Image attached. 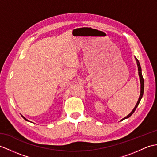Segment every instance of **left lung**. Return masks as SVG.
Returning <instances> with one entry per match:
<instances>
[{
	"mask_svg": "<svg viewBox=\"0 0 157 157\" xmlns=\"http://www.w3.org/2000/svg\"><path fill=\"white\" fill-rule=\"evenodd\" d=\"M135 57V60L136 61V64H137V66H138V75H139V78H140V96H139V98H138V100L137 101V103L135 105V107L134 108V109L132 110V111L131 112L130 114L128 115H127L126 117H124V118H122L120 121H122V120H124V119H126V118H128L130 116H132V114H133V113L134 112V111L136 110V108L138 107V104H139L140 101L142 99V98H143V93H144V79H143V75H142V70H141V67H140V64L139 63V61H138V60L136 59V57Z\"/></svg>",
	"mask_w": 157,
	"mask_h": 157,
	"instance_id": "obj_1",
	"label": "left lung"
}]
</instances>
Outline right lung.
Returning a JSON list of instances; mask_svg holds the SVG:
<instances>
[{
	"mask_svg": "<svg viewBox=\"0 0 157 157\" xmlns=\"http://www.w3.org/2000/svg\"><path fill=\"white\" fill-rule=\"evenodd\" d=\"M21 116H22V117H23V118H24V119H25V120H26V121H28V122H31V121H29V120H27V119L26 118H25V117H24V116H23V115H22V114H21Z\"/></svg>",
	"mask_w": 157,
	"mask_h": 157,
	"instance_id": "add662e5",
	"label": "right lung"
}]
</instances>
